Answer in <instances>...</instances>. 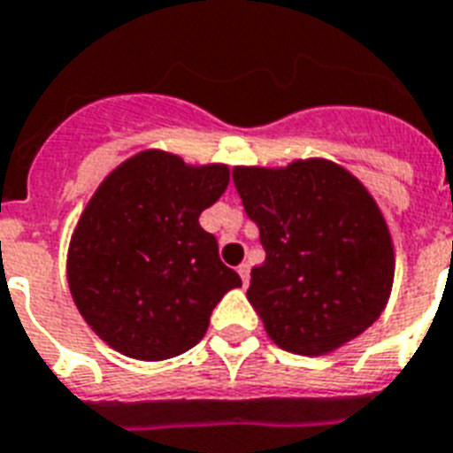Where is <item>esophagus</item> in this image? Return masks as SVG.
I'll return each mask as SVG.
<instances>
[{
  "label": "esophagus",
  "mask_w": 453,
  "mask_h": 453,
  "mask_svg": "<svg viewBox=\"0 0 453 453\" xmlns=\"http://www.w3.org/2000/svg\"><path fill=\"white\" fill-rule=\"evenodd\" d=\"M237 272H239V277H242V284L249 286V279H251V267H249L246 263H242L237 267Z\"/></svg>",
  "instance_id": "1"
}]
</instances>
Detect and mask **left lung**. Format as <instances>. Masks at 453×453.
<instances>
[{"label": "left lung", "mask_w": 453, "mask_h": 453, "mask_svg": "<svg viewBox=\"0 0 453 453\" xmlns=\"http://www.w3.org/2000/svg\"><path fill=\"white\" fill-rule=\"evenodd\" d=\"M233 179L265 246L246 297L267 337L288 354L323 356L365 333L391 297L395 249L358 176L328 157H300L237 165Z\"/></svg>", "instance_id": "8db88e82"}]
</instances>
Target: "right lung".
<instances>
[{"label":"right lung","mask_w":453,"mask_h":453,"mask_svg":"<svg viewBox=\"0 0 453 453\" xmlns=\"http://www.w3.org/2000/svg\"><path fill=\"white\" fill-rule=\"evenodd\" d=\"M227 183V165L146 149L88 200L69 239L67 284L79 314L119 354L167 360L188 351L220 297L242 286L200 226Z\"/></svg>","instance_id":"obj_1"}]
</instances>
